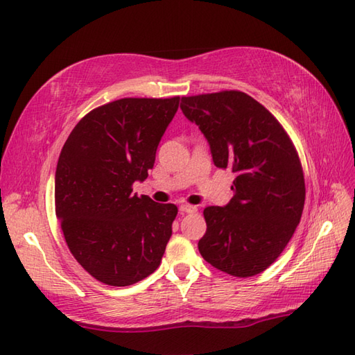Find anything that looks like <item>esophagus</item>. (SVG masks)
Returning <instances> with one entry per match:
<instances>
[{"instance_id": "obj_1", "label": "esophagus", "mask_w": 355, "mask_h": 355, "mask_svg": "<svg viewBox=\"0 0 355 355\" xmlns=\"http://www.w3.org/2000/svg\"><path fill=\"white\" fill-rule=\"evenodd\" d=\"M197 206H191V205H182L180 206V214L184 215V214H193L197 212Z\"/></svg>"}]
</instances>
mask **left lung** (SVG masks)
<instances>
[{"label":"left lung","mask_w":355,"mask_h":355,"mask_svg":"<svg viewBox=\"0 0 355 355\" xmlns=\"http://www.w3.org/2000/svg\"><path fill=\"white\" fill-rule=\"evenodd\" d=\"M216 168L230 169L233 198L205 209L198 250L210 266L236 277L262 273L284 252L300 221L305 180L297 150L271 112L236 89L182 97Z\"/></svg>","instance_id":"left-lung-1"}]
</instances>
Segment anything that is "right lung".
<instances>
[{"label": "right lung", "mask_w": 355, "mask_h": 355, "mask_svg": "<svg viewBox=\"0 0 355 355\" xmlns=\"http://www.w3.org/2000/svg\"><path fill=\"white\" fill-rule=\"evenodd\" d=\"M178 103V96L105 103L79 120L59 155L55 206L65 243L103 284L132 285L160 266L178 209L137 197L132 184L153 169Z\"/></svg>", "instance_id": "add662e5"}]
</instances>
